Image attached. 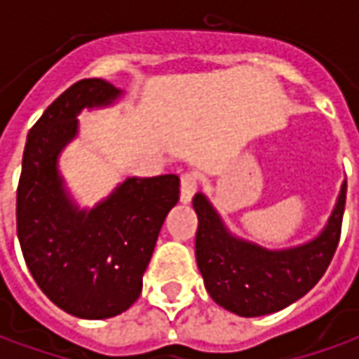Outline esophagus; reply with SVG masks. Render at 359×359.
Returning a JSON list of instances; mask_svg holds the SVG:
<instances>
[{"label": "esophagus", "mask_w": 359, "mask_h": 359, "mask_svg": "<svg viewBox=\"0 0 359 359\" xmlns=\"http://www.w3.org/2000/svg\"><path fill=\"white\" fill-rule=\"evenodd\" d=\"M198 191V173L187 172L182 175V186H180V201L182 203H189L191 198Z\"/></svg>", "instance_id": "obj_1"}]
</instances>
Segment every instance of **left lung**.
Segmentation results:
<instances>
[{"label":"left lung","instance_id":"left-lung-1","mask_svg":"<svg viewBox=\"0 0 359 359\" xmlns=\"http://www.w3.org/2000/svg\"><path fill=\"white\" fill-rule=\"evenodd\" d=\"M346 182L324 229L302 245L268 250L233 236L212 201L196 194V259L208 294L224 310L257 318L287 308L322 280L338 248Z\"/></svg>","mask_w":359,"mask_h":359}]
</instances>
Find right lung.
Masks as SVG:
<instances>
[{"label":"right lung","instance_id":"add662e5","mask_svg":"<svg viewBox=\"0 0 359 359\" xmlns=\"http://www.w3.org/2000/svg\"><path fill=\"white\" fill-rule=\"evenodd\" d=\"M123 95L105 79H81L37 119L21 161L18 238L39 290L63 311L105 320L142 294L159 229L180 200L175 173L128 177L104 201L81 210L60 173V154L77 135L81 109Z\"/></svg>","mask_w":359,"mask_h":359}]
</instances>
